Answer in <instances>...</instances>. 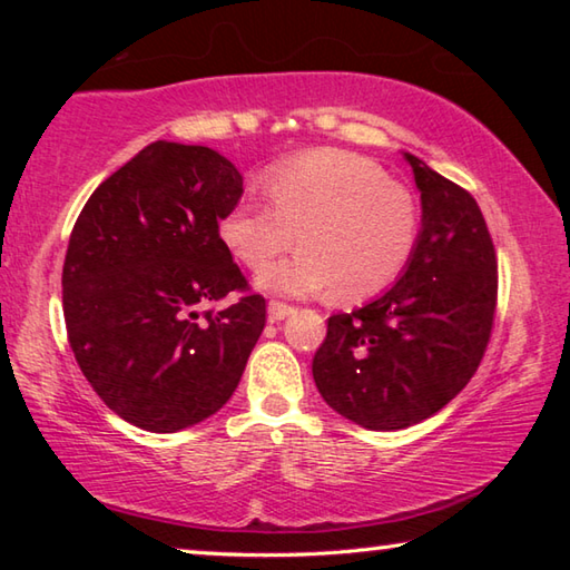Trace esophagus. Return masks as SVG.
<instances>
[{"mask_svg":"<svg viewBox=\"0 0 570 570\" xmlns=\"http://www.w3.org/2000/svg\"><path fill=\"white\" fill-rule=\"evenodd\" d=\"M294 312H296V308L284 304V302H268V316H272V320H276V322L286 320V316H292Z\"/></svg>","mask_w":570,"mask_h":570,"instance_id":"34e87169","label":"esophagus"}]
</instances>
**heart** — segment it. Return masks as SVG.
<instances>
[{"instance_id":"heart-1","label":"heart","mask_w":570,"mask_h":570,"mask_svg":"<svg viewBox=\"0 0 570 570\" xmlns=\"http://www.w3.org/2000/svg\"><path fill=\"white\" fill-rule=\"evenodd\" d=\"M264 190L272 206L240 200L220 218V238L240 264L262 268L297 234L303 250L258 274L266 292L314 296L334 286L344 302H362L397 282L417 244L412 193L356 153L288 160Z\"/></svg>"}]
</instances>
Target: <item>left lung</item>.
Wrapping results in <instances>:
<instances>
[{
  "label": "left lung",
  "mask_w": 570,
  "mask_h": 570,
  "mask_svg": "<svg viewBox=\"0 0 570 570\" xmlns=\"http://www.w3.org/2000/svg\"><path fill=\"white\" fill-rule=\"evenodd\" d=\"M422 200L417 244L390 292L334 314L312 372L324 402L366 430H404L465 387L485 354L498 262L485 218L465 188L412 153Z\"/></svg>",
  "instance_id": "1"
}]
</instances>
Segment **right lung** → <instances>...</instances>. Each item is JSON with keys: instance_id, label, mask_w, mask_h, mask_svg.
I'll return each instance as SVG.
<instances>
[{"instance_id": "add662e5", "label": "right lung", "mask_w": 570, "mask_h": 570, "mask_svg": "<svg viewBox=\"0 0 570 570\" xmlns=\"http://www.w3.org/2000/svg\"><path fill=\"white\" fill-rule=\"evenodd\" d=\"M244 178L206 146L156 140L102 180L62 266L67 340L125 422L178 432L230 400L266 324V298L218 234ZM245 294L220 313L205 306Z\"/></svg>"}]
</instances>
